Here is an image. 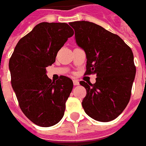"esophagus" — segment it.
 <instances>
[{"instance_id":"34e87169","label":"esophagus","mask_w":146,"mask_h":146,"mask_svg":"<svg viewBox=\"0 0 146 146\" xmlns=\"http://www.w3.org/2000/svg\"><path fill=\"white\" fill-rule=\"evenodd\" d=\"M73 84H74V85L77 86V85H79V84H80L79 81H78L77 80H73Z\"/></svg>"}]
</instances>
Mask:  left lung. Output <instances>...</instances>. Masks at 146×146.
<instances>
[{"label": "left lung", "mask_w": 146, "mask_h": 146, "mask_svg": "<svg viewBox=\"0 0 146 146\" xmlns=\"http://www.w3.org/2000/svg\"><path fill=\"white\" fill-rule=\"evenodd\" d=\"M77 45L85 51L86 75L96 82L80 81L87 91L82 106L92 119L109 122L128 104L136 73L131 49L118 35L88 21L70 23Z\"/></svg>", "instance_id": "1"}]
</instances>
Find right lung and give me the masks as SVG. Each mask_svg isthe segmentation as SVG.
I'll list each match as a JSON object with an SVG mask.
<instances>
[{"label": "right lung", "instance_id": "obj_1", "mask_svg": "<svg viewBox=\"0 0 146 146\" xmlns=\"http://www.w3.org/2000/svg\"><path fill=\"white\" fill-rule=\"evenodd\" d=\"M73 29L65 23H40L19 40L9 60L11 83L23 113L35 124L51 127L60 121L73 87L65 76L51 81L46 67L55 62Z\"/></svg>", "mask_w": 146, "mask_h": 146}]
</instances>
